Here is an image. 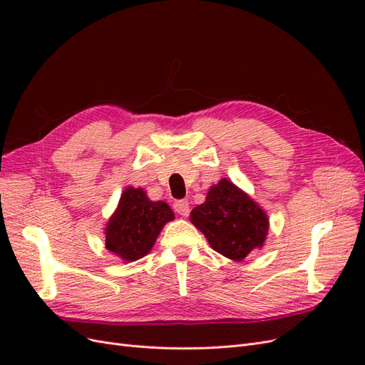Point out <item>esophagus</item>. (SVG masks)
Segmentation results:
<instances>
[{"label": "esophagus", "mask_w": 365, "mask_h": 365, "mask_svg": "<svg viewBox=\"0 0 365 365\" xmlns=\"http://www.w3.org/2000/svg\"><path fill=\"white\" fill-rule=\"evenodd\" d=\"M173 208H175V212L178 213L180 216H182V217H187V216H189V213H190V205H189V201H185V200L176 201V202L173 204Z\"/></svg>", "instance_id": "esophagus-1"}]
</instances>
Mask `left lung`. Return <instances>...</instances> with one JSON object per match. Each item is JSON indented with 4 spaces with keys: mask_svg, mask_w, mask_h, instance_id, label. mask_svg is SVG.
Segmentation results:
<instances>
[{
    "mask_svg": "<svg viewBox=\"0 0 365 365\" xmlns=\"http://www.w3.org/2000/svg\"><path fill=\"white\" fill-rule=\"evenodd\" d=\"M190 220L210 247L233 260H244L260 248L269 227L263 210L228 180L208 190L205 202L192 210Z\"/></svg>",
    "mask_w": 365,
    "mask_h": 365,
    "instance_id": "1",
    "label": "left lung"
}]
</instances>
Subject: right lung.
Wrapping results in <instances>:
<instances>
[{
    "mask_svg": "<svg viewBox=\"0 0 365 365\" xmlns=\"http://www.w3.org/2000/svg\"><path fill=\"white\" fill-rule=\"evenodd\" d=\"M175 217L170 207L153 202L141 189L128 187L106 227V248L120 259H141L155 244L163 227Z\"/></svg>",
    "mask_w": 365,
    "mask_h": 365,
    "instance_id": "add662e5",
    "label": "right lung"
}]
</instances>
